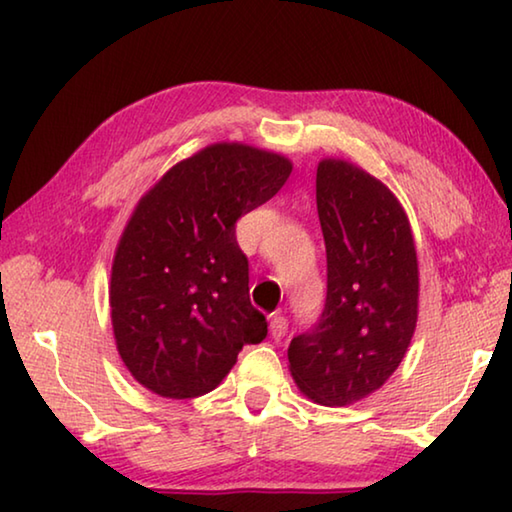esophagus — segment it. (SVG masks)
Wrapping results in <instances>:
<instances>
[{"label":"esophagus","instance_id":"esophagus-1","mask_svg":"<svg viewBox=\"0 0 512 512\" xmlns=\"http://www.w3.org/2000/svg\"><path fill=\"white\" fill-rule=\"evenodd\" d=\"M287 329H289V320L284 318L282 314H273L271 316V336L273 339H277L280 341L284 334H287Z\"/></svg>","mask_w":512,"mask_h":512}]
</instances>
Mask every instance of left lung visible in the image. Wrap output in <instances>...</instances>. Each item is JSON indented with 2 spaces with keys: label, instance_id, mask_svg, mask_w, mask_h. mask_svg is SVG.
Here are the masks:
<instances>
[{
  "label": "left lung",
  "instance_id": "left-lung-1",
  "mask_svg": "<svg viewBox=\"0 0 512 512\" xmlns=\"http://www.w3.org/2000/svg\"><path fill=\"white\" fill-rule=\"evenodd\" d=\"M316 205L327 253L323 314L289 345L291 375L323 406L386 384L418 323V257L391 189L345 160H323Z\"/></svg>",
  "mask_w": 512,
  "mask_h": 512
}]
</instances>
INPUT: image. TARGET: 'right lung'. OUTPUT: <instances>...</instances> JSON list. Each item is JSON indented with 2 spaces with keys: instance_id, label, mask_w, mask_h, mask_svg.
<instances>
[{
  "instance_id": "1",
  "label": "right lung",
  "mask_w": 512,
  "mask_h": 512,
  "mask_svg": "<svg viewBox=\"0 0 512 512\" xmlns=\"http://www.w3.org/2000/svg\"><path fill=\"white\" fill-rule=\"evenodd\" d=\"M291 169L255 146L212 144L137 203L112 262L110 309L119 357L149 391L210 393L244 345L266 339L235 223L271 201Z\"/></svg>"
}]
</instances>
